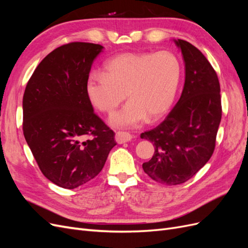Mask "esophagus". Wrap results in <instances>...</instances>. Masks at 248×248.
<instances>
[{"mask_svg": "<svg viewBox=\"0 0 248 248\" xmlns=\"http://www.w3.org/2000/svg\"><path fill=\"white\" fill-rule=\"evenodd\" d=\"M132 136L129 133L124 132V131H117L115 134V140L118 144H123V142L131 140Z\"/></svg>", "mask_w": 248, "mask_h": 248, "instance_id": "1", "label": "esophagus"}]
</instances>
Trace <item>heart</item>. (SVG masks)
<instances>
[{
	"mask_svg": "<svg viewBox=\"0 0 248 248\" xmlns=\"http://www.w3.org/2000/svg\"><path fill=\"white\" fill-rule=\"evenodd\" d=\"M180 63L167 50L123 52L104 63L101 73L90 74L86 93L93 107L111 114L125 97L129 101L110 118L117 127H137L166 112L175 98L180 80Z\"/></svg>",
	"mask_w": 248,
	"mask_h": 248,
	"instance_id": "b5f03b06",
	"label": "heart"
}]
</instances>
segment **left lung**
I'll use <instances>...</instances> for the list:
<instances>
[{
    "mask_svg": "<svg viewBox=\"0 0 248 248\" xmlns=\"http://www.w3.org/2000/svg\"><path fill=\"white\" fill-rule=\"evenodd\" d=\"M176 43L185 62L181 97L163 122L140 134L155 147L142 170L154 181L170 186L188 181L211 158L222 112L220 85L212 65L191 43Z\"/></svg>",
    "mask_w": 248,
    "mask_h": 248,
    "instance_id": "left-lung-1",
    "label": "left lung"
}]
</instances>
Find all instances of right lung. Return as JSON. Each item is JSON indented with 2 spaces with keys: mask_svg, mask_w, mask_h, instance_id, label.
<instances>
[{
  "mask_svg": "<svg viewBox=\"0 0 248 248\" xmlns=\"http://www.w3.org/2000/svg\"><path fill=\"white\" fill-rule=\"evenodd\" d=\"M100 44L70 42L52 50L30 78L22 130L42 174L67 189L101 171L115 132L93 111L86 81Z\"/></svg>",
  "mask_w": 248,
  "mask_h": 248,
  "instance_id": "1",
  "label": "right lung"
}]
</instances>
